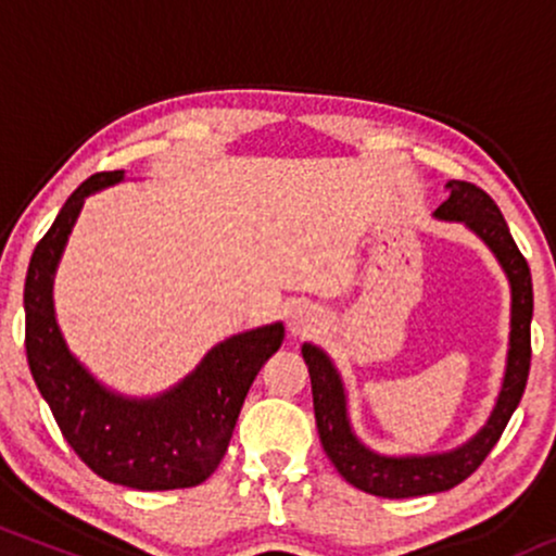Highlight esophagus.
I'll use <instances>...</instances> for the list:
<instances>
[{
	"label": "esophagus",
	"mask_w": 556,
	"mask_h": 556,
	"mask_svg": "<svg viewBox=\"0 0 556 556\" xmlns=\"http://www.w3.org/2000/svg\"><path fill=\"white\" fill-rule=\"evenodd\" d=\"M316 327V318L308 314V311H303V308H298V311H292L290 314V331L292 334H305V331H311Z\"/></svg>",
	"instance_id": "esophagus-1"
}]
</instances>
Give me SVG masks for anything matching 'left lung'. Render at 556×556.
<instances>
[{
    "label": "left lung",
    "instance_id": "obj_1",
    "mask_svg": "<svg viewBox=\"0 0 556 556\" xmlns=\"http://www.w3.org/2000/svg\"><path fill=\"white\" fill-rule=\"evenodd\" d=\"M450 198L437 208L439 219L465 222L483 242L496 253L500 264L507 271L513 285V331H509V358L507 374L500 400L489 424L483 426L476 439L450 455L431 457H381L368 452L358 439L353 437L344 413L342 381L334 366L321 350L314 344H303V358L311 374V389H314V410L318 437H321L324 452L340 476L355 489L368 494L387 496V500H407V496H424L446 491L463 483L470 473L481 468L489 452L500 442L502 431L507 429L515 407L520 405L522 392L531 371V318H533V282L528 261L520 253L518 242L509 235L507 222L486 190L473 182L450 180L444 185Z\"/></svg>",
    "mask_w": 556,
    "mask_h": 556
}]
</instances>
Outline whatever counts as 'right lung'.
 Wrapping results in <instances>:
<instances>
[{
	"label": "right lung",
	"mask_w": 556,
	"mask_h": 556,
	"mask_svg": "<svg viewBox=\"0 0 556 556\" xmlns=\"http://www.w3.org/2000/svg\"><path fill=\"white\" fill-rule=\"evenodd\" d=\"M123 175L99 172L80 182L38 240L25 277V355L62 437L96 476L140 491L198 486L225 460L248 389L282 344L285 327L216 344L180 387L156 400H125L96 384L56 329L52 274L86 195Z\"/></svg>",
	"instance_id": "1"
}]
</instances>
